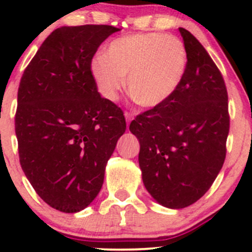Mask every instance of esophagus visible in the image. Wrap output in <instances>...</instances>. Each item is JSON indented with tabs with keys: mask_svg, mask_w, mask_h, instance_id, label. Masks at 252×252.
I'll list each match as a JSON object with an SVG mask.
<instances>
[{
	"mask_svg": "<svg viewBox=\"0 0 252 252\" xmlns=\"http://www.w3.org/2000/svg\"><path fill=\"white\" fill-rule=\"evenodd\" d=\"M124 116H126V126H128L129 128V123H130V121L131 119H133V113H130V112H126V113H124Z\"/></svg>",
	"mask_w": 252,
	"mask_h": 252,
	"instance_id": "esophagus-1",
	"label": "esophagus"
}]
</instances>
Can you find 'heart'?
Listing matches in <instances>:
<instances>
[{
  "label": "heart",
  "mask_w": 252,
  "mask_h": 252,
  "mask_svg": "<svg viewBox=\"0 0 252 252\" xmlns=\"http://www.w3.org/2000/svg\"><path fill=\"white\" fill-rule=\"evenodd\" d=\"M188 68L184 42L162 32H141L114 39L90 64L98 93L114 101L124 86L136 105L155 108L177 93Z\"/></svg>",
  "instance_id": "obj_1"
}]
</instances>
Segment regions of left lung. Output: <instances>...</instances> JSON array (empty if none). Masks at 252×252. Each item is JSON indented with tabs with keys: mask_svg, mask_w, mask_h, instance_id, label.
I'll return each instance as SVG.
<instances>
[{
	"mask_svg": "<svg viewBox=\"0 0 252 252\" xmlns=\"http://www.w3.org/2000/svg\"><path fill=\"white\" fill-rule=\"evenodd\" d=\"M188 68L177 93L130 123L139 166L159 205L184 208L206 194L222 169L229 133L228 94L220 69L199 40L179 28Z\"/></svg>",
	"mask_w": 252,
	"mask_h": 252,
	"instance_id": "1",
	"label": "left lung"
}]
</instances>
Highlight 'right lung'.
<instances>
[{
  "instance_id": "right-lung-1",
  "label": "right lung",
  "mask_w": 252,
  "mask_h": 252,
  "mask_svg": "<svg viewBox=\"0 0 252 252\" xmlns=\"http://www.w3.org/2000/svg\"><path fill=\"white\" fill-rule=\"evenodd\" d=\"M116 32L112 25L58 28L20 79V166L36 194L61 212H79L94 201L126 131L123 111L101 97L90 73L97 48Z\"/></svg>"
}]
</instances>
